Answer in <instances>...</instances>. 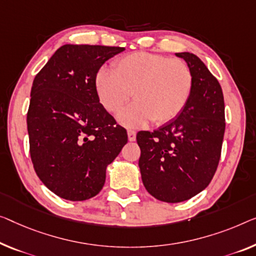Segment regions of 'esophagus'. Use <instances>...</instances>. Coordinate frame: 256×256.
I'll use <instances>...</instances> for the list:
<instances>
[{
	"mask_svg": "<svg viewBox=\"0 0 256 256\" xmlns=\"http://www.w3.org/2000/svg\"><path fill=\"white\" fill-rule=\"evenodd\" d=\"M136 131H133V130H128V140L130 141H134L136 140Z\"/></svg>",
	"mask_w": 256,
	"mask_h": 256,
	"instance_id": "34e87169",
	"label": "esophagus"
}]
</instances>
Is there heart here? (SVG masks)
I'll return each mask as SVG.
<instances>
[{"label":"heart","instance_id":"1","mask_svg":"<svg viewBox=\"0 0 256 256\" xmlns=\"http://www.w3.org/2000/svg\"><path fill=\"white\" fill-rule=\"evenodd\" d=\"M95 86L102 106L116 112L133 96L134 102L118 114L126 126L148 120L156 125L176 118L188 104L193 88L190 66L179 58L134 52L118 60L112 70L101 68Z\"/></svg>","mask_w":256,"mask_h":256}]
</instances>
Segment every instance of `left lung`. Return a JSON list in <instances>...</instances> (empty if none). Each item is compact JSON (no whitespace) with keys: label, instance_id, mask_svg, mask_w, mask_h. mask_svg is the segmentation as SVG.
Returning a JSON list of instances; mask_svg holds the SVG:
<instances>
[{"label":"left lung","instance_id":"obj_1","mask_svg":"<svg viewBox=\"0 0 256 256\" xmlns=\"http://www.w3.org/2000/svg\"><path fill=\"white\" fill-rule=\"evenodd\" d=\"M193 74V88L182 112L154 132L136 134L139 168L148 193L170 204L188 200L212 182L226 131L220 82L190 52H177Z\"/></svg>","mask_w":256,"mask_h":256}]
</instances>
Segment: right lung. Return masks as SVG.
Wrapping results in <instances>:
<instances>
[{
  "mask_svg": "<svg viewBox=\"0 0 256 256\" xmlns=\"http://www.w3.org/2000/svg\"><path fill=\"white\" fill-rule=\"evenodd\" d=\"M125 48L64 44L33 80L30 154L40 180L62 199L84 201L104 188L106 169L128 142L126 130L100 104L95 79Z\"/></svg>",
  "mask_w": 256,
  "mask_h": 256,
  "instance_id": "right-lung-1",
  "label": "right lung"
}]
</instances>
